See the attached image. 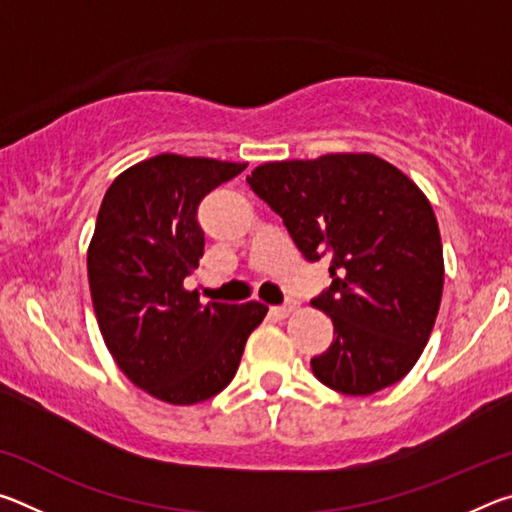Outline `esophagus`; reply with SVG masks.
Here are the masks:
<instances>
[{
	"label": "esophagus",
	"instance_id": "esophagus-1",
	"mask_svg": "<svg viewBox=\"0 0 512 512\" xmlns=\"http://www.w3.org/2000/svg\"><path fill=\"white\" fill-rule=\"evenodd\" d=\"M296 302L293 300H289V302H284V305H280V307H273L271 309V314L275 316V318H287V316H291L293 311H296Z\"/></svg>",
	"mask_w": 512,
	"mask_h": 512
}]
</instances>
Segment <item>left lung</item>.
I'll list each match as a JSON object with an SVG mask.
<instances>
[{"instance_id": "left-lung-1", "label": "left lung", "mask_w": 512, "mask_h": 512, "mask_svg": "<svg viewBox=\"0 0 512 512\" xmlns=\"http://www.w3.org/2000/svg\"><path fill=\"white\" fill-rule=\"evenodd\" d=\"M248 185L282 216L307 262L327 259L332 284L311 307L336 339L311 370L327 388L372 395L420 359L443 298V244L418 187L370 153L266 162Z\"/></svg>"}]
</instances>
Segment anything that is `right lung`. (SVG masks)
<instances>
[{"label": "right lung", "mask_w": 512, "mask_h": 512, "mask_svg": "<svg viewBox=\"0 0 512 512\" xmlns=\"http://www.w3.org/2000/svg\"><path fill=\"white\" fill-rule=\"evenodd\" d=\"M246 164L162 153L126 169L103 196L88 250L94 314L121 372L162 402H205L230 384L262 302L201 305L183 287L205 232L198 205Z\"/></svg>", "instance_id": "1"}]
</instances>
